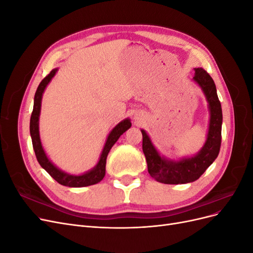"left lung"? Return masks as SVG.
Instances as JSON below:
<instances>
[{"label":"left lung","mask_w":253,"mask_h":253,"mask_svg":"<svg viewBox=\"0 0 253 253\" xmlns=\"http://www.w3.org/2000/svg\"><path fill=\"white\" fill-rule=\"evenodd\" d=\"M193 79L203 88L210 109L208 136L205 145L197 155L181 159L179 162L167 160L159 156L149 136L141 129L142 151L147 159L148 171L152 177L159 182L170 183V185L192 182L201 177L219 153L223 113H221V105L217 97L215 83L211 76L202 67L195 68Z\"/></svg>","instance_id":"1"}]
</instances>
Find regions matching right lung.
<instances>
[{"mask_svg": "<svg viewBox=\"0 0 253 253\" xmlns=\"http://www.w3.org/2000/svg\"><path fill=\"white\" fill-rule=\"evenodd\" d=\"M57 70H52L46 77H45L39 84V86L37 88V91L35 94V100H34V110L32 113V116H30V125H29V131L30 136H32L33 140V147L35 150V154L37 157L38 163L43 169L46 171L51 177L58 181L60 185L67 186V187H73V188H80V187H87L95 185V183L99 182L103 179L105 175V165H106V157L110 150L112 149L113 145L118 140L119 137L124 134L127 128L131 127L132 124L129 122L128 119H126L121 121L119 125L115 126L112 132L110 133L108 139H106L105 145L102 151V154L99 159V163L94 168L93 170L83 174V175H70L67 173H64L58 168L53 166L50 160L47 158L46 154L42 148L41 140H40V135H39V116H40V110H41V99L42 94L48 84V82L51 80V78L55 76Z\"/></svg>", "mask_w": 253, "mask_h": 253, "instance_id": "1", "label": "right lung"}]
</instances>
